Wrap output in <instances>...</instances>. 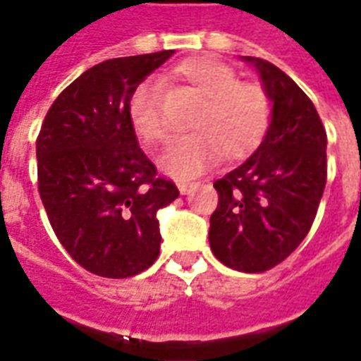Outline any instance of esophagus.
I'll return each instance as SVG.
<instances>
[{
    "label": "esophagus",
    "instance_id": "34e87169",
    "mask_svg": "<svg viewBox=\"0 0 361 361\" xmlns=\"http://www.w3.org/2000/svg\"><path fill=\"white\" fill-rule=\"evenodd\" d=\"M192 188H194V184L192 183H178V192H180L183 196H186V194H188Z\"/></svg>",
    "mask_w": 361,
    "mask_h": 361
}]
</instances>
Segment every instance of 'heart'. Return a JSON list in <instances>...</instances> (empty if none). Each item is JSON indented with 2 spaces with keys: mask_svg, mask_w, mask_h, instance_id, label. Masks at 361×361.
<instances>
[{
  "mask_svg": "<svg viewBox=\"0 0 361 361\" xmlns=\"http://www.w3.org/2000/svg\"><path fill=\"white\" fill-rule=\"evenodd\" d=\"M173 74L205 97L194 131L196 135L175 140L158 159L159 169L177 180H190L202 175L219 158L242 159L259 148L272 116V104L264 89L238 81L228 64L194 56L173 68ZM127 116L133 131L146 146L165 139L161 116V87L156 80L139 83L127 102Z\"/></svg>",
  "mask_w": 361,
  "mask_h": 361,
  "instance_id": "heart-1",
  "label": "heart"
}]
</instances>
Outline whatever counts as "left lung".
<instances>
[{
  "label": "left lung",
  "mask_w": 361,
  "mask_h": 361,
  "mask_svg": "<svg viewBox=\"0 0 361 361\" xmlns=\"http://www.w3.org/2000/svg\"><path fill=\"white\" fill-rule=\"evenodd\" d=\"M272 104L261 146L213 186L209 245L216 259L240 272H264L299 247L312 226L327 177V135L312 100L286 72L255 56Z\"/></svg>",
  "instance_id": "obj_1"
}]
</instances>
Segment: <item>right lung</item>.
Wrapping results in <instances>:
<instances>
[{
	"label": "right lung",
	"instance_id": "1",
	"mask_svg": "<svg viewBox=\"0 0 361 361\" xmlns=\"http://www.w3.org/2000/svg\"><path fill=\"white\" fill-rule=\"evenodd\" d=\"M175 51L89 68L49 108L37 137V186L59 242L102 278H129L159 255L158 211L178 197L140 150L127 116L135 87Z\"/></svg>",
	"mask_w": 361,
	"mask_h": 361
}]
</instances>
